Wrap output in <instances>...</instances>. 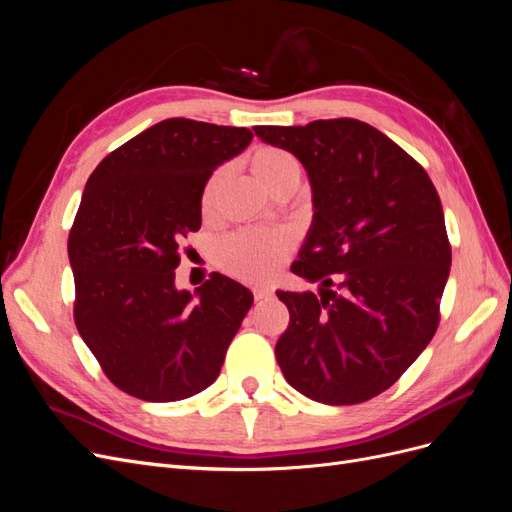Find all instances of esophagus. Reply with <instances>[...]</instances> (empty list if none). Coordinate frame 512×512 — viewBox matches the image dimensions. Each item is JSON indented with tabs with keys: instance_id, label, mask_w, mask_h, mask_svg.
I'll return each instance as SVG.
<instances>
[{
	"instance_id": "obj_1",
	"label": "esophagus",
	"mask_w": 512,
	"mask_h": 512,
	"mask_svg": "<svg viewBox=\"0 0 512 512\" xmlns=\"http://www.w3.org/2000/svg\"><path fill=\"white\" fill-rule=\"evenodd\" d=\"M271 294H273V292H271L269 288H256V290H254V299H256V301H265V299L271 297Z\"/></svg>"
}]
</instances>
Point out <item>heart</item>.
Masks as SVG:
<instances>
[{"instance_id":"heart-1","label":"heart","mask_w":512,"mask_h":512,"mask_svg":"<svg viewBox=\"0 0 512 512\" xmlns=\"http://www.w3.org/2000/svg\"><path fill=\"white\" fill-rule=\"evenodd\" d=\"M247 164H250L256 181L273 196L284 190H297L303 175L299 160L280 147H258ZM224 179L226 168H218L205 181L203 192H200V211H203V215L213 213ZM284 252L286 239L265 230H239L235 235L226 237L220 245L222 265L235 275L245 277V280H267L269 275H273L275 267L280 265Z\"/></svg>"}]
</instances>
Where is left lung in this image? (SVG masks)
<instances>
[{
    "label": "left lung",
    "instance_id": "left-lung-1",
    "mask_svg": "<svg viewBox=\"0 0 512 512\" xmlns=\"http://www.w3.org/2000/svg\"><path fill=\"white\" fill-rule=\"evenodd\" d=\"M254 132L303 164L314 203L290 271L320 282V297L277 290L290 322L275 359L305 397L361 404L395 384L438 329L451 271L440 196L421 164L359 119Z\"/></svg>",
    "mask_w": 512,
    "mask_h": 512
}]
</instances>
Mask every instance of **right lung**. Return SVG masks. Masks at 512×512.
Segmentation results:
<instances>
[{
	"mask_svg": "<svg viewBox=\"0 0 512 512\" xmlns=\"http://www.w3.org/2000/svg\"><path fill=\"white\" fill-rule=\"evenodd\" d=\"M247 128L164 119L91 173L68 239L74 322L117 389L188 399L220 376L254 294L222 273L175 286L179 243L200 228L213 170L252 143Z\"/></svg>",
	"mask_w": 512,
	"mask_h": 512,
	"instance_id": "1",
	"label": "right lung"
}]
</instances>
